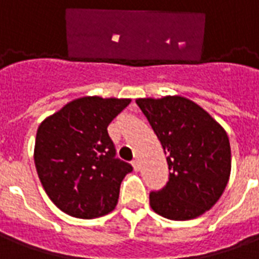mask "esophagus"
<instances>
[{
	"label": "esophagus",
	"mask_w": 259,
	"mask_h": 259,
	"mask_svg": "<svg viewBox=\"0 0 259 259\" xmlns=\"http://www.w3.org/2000/svg\"><path fill=\"white\" fill-rule=\"evenodd\" d=\"M132 165H133V168H135L136 172H139V170H140V161H139L137 158L132 161Z\"/></svg>",
	"instance_id": "1"
}]
</instances>
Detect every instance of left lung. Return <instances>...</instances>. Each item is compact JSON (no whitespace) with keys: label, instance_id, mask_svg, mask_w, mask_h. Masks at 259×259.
Wrapping results in <instances>:
<instances>
[{"label":"left lung","instance_id":"1","mask_svg":"<svg viewBox=\"0 0 259 259\" xmlns=\"http://www.w3.org/2000/svg\"><path fill=\"white\" fill-rule=\"evenodd\" d=\"M166 155L169 180L150 193V205L172 221L211 209L228 185L232 154L228 133L191 100L180 96L136 100Z\"/></svg>","mask_w":259,"mask_h":259}]
</instances>
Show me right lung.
Segmentation results:
<instances>
[{
  "label": "right lung",
  "instance_id": "add662e5",
  "mask_svg": "<svg viewBox=\"0 0 259 259\" xmlns=\"http://www.w3.org/2000/svg\"><path fill=\"white\" fill-rule=\"evenodd\" d=\"M129 104V98L81 97L38 126L37 175L50 200L62 212L93 219L116 206L120 183L133 168L115 157L107 127Z\"/></svg>",
  "mask_w": 259,
  "mask_h": 259
}]
</instances>
